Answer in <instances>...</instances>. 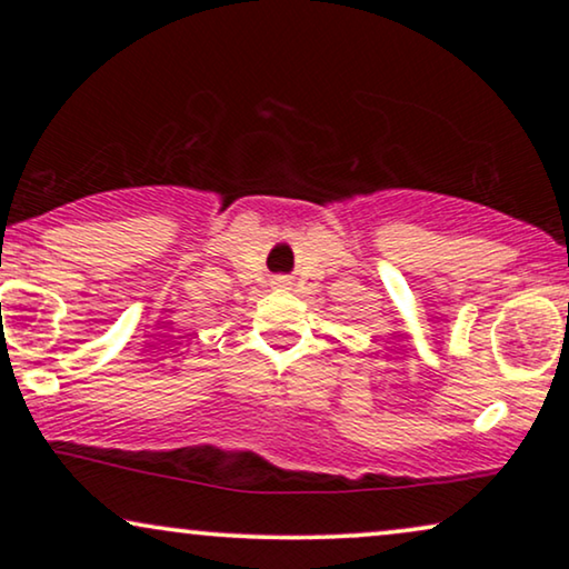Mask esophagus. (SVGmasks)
<instances>
[{
    "instance_id": "esophagus-1",
    "label": "esophagus",
    "mask_w": 569,
    "mask_h": 569,
    "mask_svg": "<svg viewBox=\"0 0 569 569\" xmlns=\"http://www.w3.org/2000/svg\"><path fill=\"white\" fill-rule=\"evenodd\" d=\"M271 284H274L277 290H290L292 279L290 277H274V279H271Z\"/></svg>"
}]
</instances>
